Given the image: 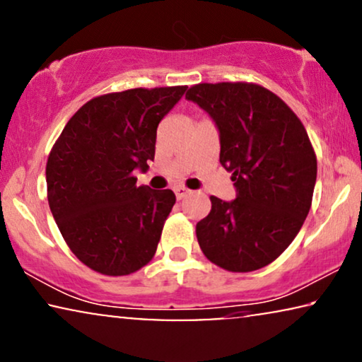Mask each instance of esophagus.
<instances>
[{"label": "esophagus", "instance_id": "obj_1", "mask_svg": "<svg viewBox=\"0 0 362 362\" xmlns=\"http://www.w3.org/2000/svg\"><path fill=\"white\" fill-rule=\"evenodd\" d=\"M187 192H189V189H187V187H185V186L175 187V194H176L177 199H182V197L187 196Z\"/></svg>", "mask_w": 362, "mask_h": 362}]
</instances>
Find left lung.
Here are the masks:
<instances>
[{
    "instance_id": "8db88e82",
    "label": "left lung",
    "mask_w": 362,
    "mask_h": 362,
    "mask_svg": "<svg viewBox=\"0 0 362 362\" xmlns=\"http://www.w3.org/2000/svg\"><path fill=\"white\" fill-rule=\"evenodd\" d=\"M186 98L214 118L219 161L237 187L232 202L211 196V212L196 224L202 254L227 272L259 270L284 254L310 212L316 155L308 133L254 82L196 83Z\"/></svg>"
}]
</instances>
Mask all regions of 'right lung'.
<instances>
[{
  "mask_svg": "<svg viewBox=\"0 0 362 362\" xmlns=\"http://www.w3.org/2000/svg\"><path fill=\"white\" fill-rule=\"evenodd\" d=\"M186 86L93 97L74 113L49 153L47 201L72 254L108 276L135 274L156 254L176 202L171 189L136 186L155 158L156 128Z\"/></svg>",
  "mask_w": 362,
  "mask_h": 362,
  "instance_id": "1",
  "label": "right lung"
}]
</instances>
